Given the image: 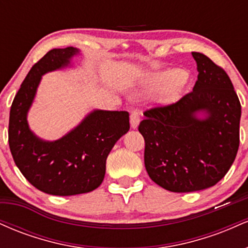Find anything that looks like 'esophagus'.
Instances as JSON below:
<instances>
[{
  "mask_svg": "<svg viewBox=\"0 0 248 248\" xmlns=\"http://www.w3.org/2000/svg\"><path fill=\"white\" fill-rule=\"evenodd\" d=\"M139 124H140V115L136 112H133L132 114H130V127H132L133 129H136V128L139 127Z\"/></svg>",
  "mask_w": 248,
  "mask_h": 248,
  "instance_id": "34e87169",
  "label": "esophagus"
}]
</instances>
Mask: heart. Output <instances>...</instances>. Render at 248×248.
Wrapping results in <instances>:
<instances>
[{
    "mask_svg": "<svg viewBox=\"0 0 248 248\" xmlns=\"http://www.w3.org/2000/svg\"><path fill=\"white\" fill-rule=\"evenodd\" d=\"M184 85H186V78L181 71H161L148 77L142 84L139 94H153L163 88L164 90L161 92L160 102L162 105H171L179 100L183 93Z\"/></svg>",
    "mask_w": 248,
    "mask_h": 248,
    "instance_id": "b5f03b06",
    "label": "heart"
}]
</instances>
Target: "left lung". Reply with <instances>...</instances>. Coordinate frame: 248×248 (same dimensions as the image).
Returning a JSON list of instances; mask_svg holds the SVG:
<instances>
[{
  "instance_id": "8db88e82",
  "label": "left lung",
  "mask_w": 248,
  "mask_h": 248,
  "mask_svg": "<svg viewBox=\"0 0 248 248\" xmlns=\"http://www.w3.org/2000/svg\"><path fill=\"white\" fill-rule=\"evenodd\" d=\"M198 77L176 104L143 113L144 167L157 186L192 192L217 184L234 162L241 106L231 79L209 57L192 52Z\"/></svg>"
}]
</instances>
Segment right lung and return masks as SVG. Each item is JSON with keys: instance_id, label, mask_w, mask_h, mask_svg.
Returning a JSON list of instances; mask_svg holds the SVG:
<instances>
[{"instance_id": "1", "label": "right lung", "mask_w": 248, "mask_h": 248, "mask_svg": "<svg viewBox=\"0 0 248 248\" xmlns=\"http://www.w3.org/2000/svg\"><path fill=\"white\" fill-rule=\"evenodd\" d=\"M77 47L50 50L32 66L14 99L9 116V147L17 168L41 191L73 196L93 191L102 183L108 154L129 130L124 110L93 109L57 140L37 136L28 122L42 77L72 67Z\"/></svg>"}]
</instances>
